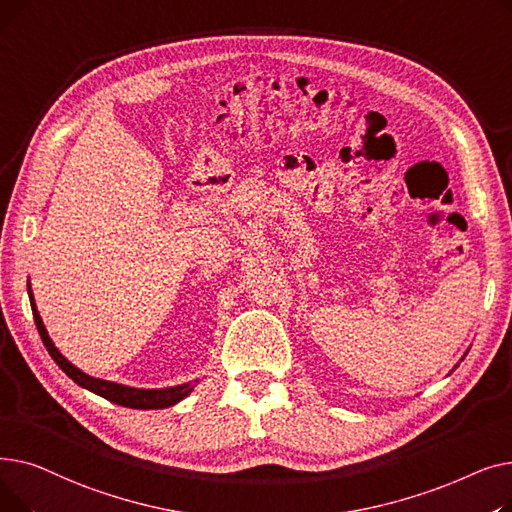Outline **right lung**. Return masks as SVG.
<instances>
[{
  "mask_svg": "<svg viewBox=\"0 0 512 512\" xmlns=\"http://www.w3.org/2000/svg\"><path fill=\"white\" fill-rule=\"evenodd\" d=\"M31 288V284H29ZM29 297H31V309H33V317H35V324L39 330V336L47 348V353L51 355V359L60 365V369L68 375L70 380H74L78 386H83L107 400L116 402L120 407H128V409H166L176 405L184 396H188L193 392V384H182V386H174V388H159V390H139V388H128L122 384H114V382H107V380H99V378H91V375L83 373L80 369H76L56 346H53L51 338L47 336V330L41 321V315L37 311L35 299H33V292L29 290Z\"/></svg>",
  "mask_w": 512,
  "mask_h": 512,
  "instance_id": "add662e5",
  "label": "right lung"
}]
</instances>
